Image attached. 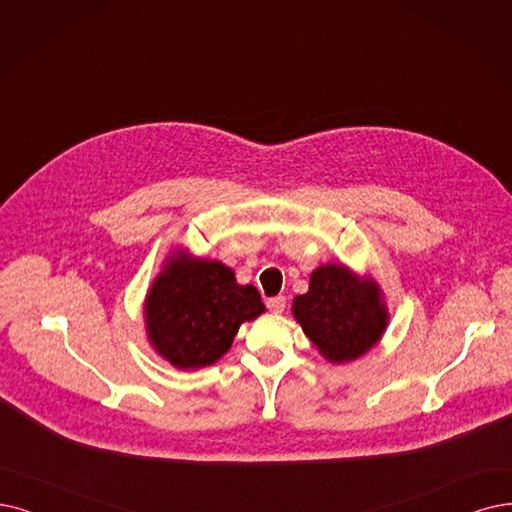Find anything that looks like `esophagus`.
I'll return each instance as SVG.
<instances>
[{
  "mask_svg": "<svg viewBox=\"0 0 512 512\" xmlns=\"http://www.w3.org/2000/svg\"><path fill=\"white\" fill-rule=\"evenodd\" d=\"M267 309H269L271 313H275V315L283 313V311H285V298H283V296L269 298V300H267Z\"/></svg>",
  "mask_w": 512,
  "mask_h": 512,
  "instance_id": "esophagus-1",
  "label": "esophagus"
}]
</instances>
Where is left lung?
Instances as JSON below:
<instances>
[{
    "instance_id": "1",
    "label": "left lung",
    "mask_w": 512,
    "mask_h": 512,
    "mask_svg": "<svg viewBox=\"0 0 512 512\" xmlns=\"http://www.w3.org/2000/svg\"><path fill=\"white\" fill-rule=\"evenodd\" d=\"M292 315L319 355L336 365L370 353L391 319L378 281L334 262L311 273L309 292L294 298Z\"/></svg>"
}]
</instances>
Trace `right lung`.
<instances>
[{
	"instance_id": "obj_1",
	"label": "right lung",
	"mask_w": 512,
	"mask_h": 512,
	"mask_svg": "<svg viewBox=\"0 0 512 512\" xmlns=\"http://www.w3.org/2000/svg\"><path fill=\"white\" fill-rule=\"evenodd\" d=\"M264 311L254 285H239L227 264L172 250L142 304L147 340L176 370H199L227 355L241 323Z\"/></svg>"
}]
</instances>
